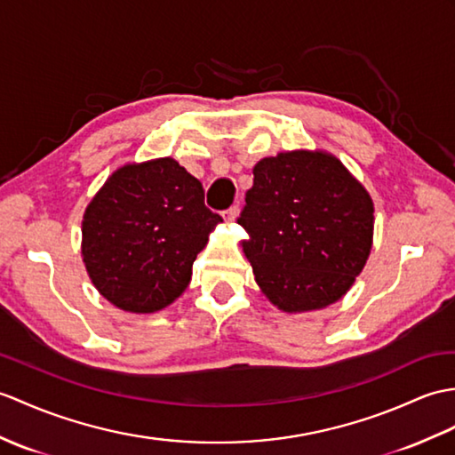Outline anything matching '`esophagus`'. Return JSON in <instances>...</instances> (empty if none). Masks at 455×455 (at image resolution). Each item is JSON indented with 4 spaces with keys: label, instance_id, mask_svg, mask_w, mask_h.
<instances>
[{
    "label": "esophagus",
    "instance_id": "34e87169",
    "mask_svg": "<svg viewBox=\"0 0 455 455\" xmlns=\"http://www.w3.org/2000/svg\"><path fill=\"white\" fill-rule=\"evenodd\" d=\"M238 215V205H232L230 209L223 211V219L227 220V223H230V220H235Z\"/></svg>",
    "mask_w": 455,
    "mask_h": 455
}]
</instances>
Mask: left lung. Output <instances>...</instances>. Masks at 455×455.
<instances>
[{"instance_id": "8db88e82", "label": "left lung", "mask_w": 455, "mask_h": 455, "mask_svg": "<svg viewBox=\"0 0 455 455\" xmlns=\"http://www.w3.org/2000/svg\"><path fill=\"white\" fill-rule=\"evenodd\" d=\"M238 225L261 292L283 312L320 310L353 287L371 256L374 204L339 158L287 151L253 166Z\"/></svg>"}]
</instances>
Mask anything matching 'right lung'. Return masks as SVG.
I'll return each instance as SVG.
<instances>
[{"label": "right lung", "instance_id": "add662e5", "mask_svg": "<svg viewBox=\"0 0 455 455\" xmlns=\"http://www.w3.org/2000/svg\"><path fill=\"white\" fill-rule=\"evenodd\" d=\"M174 158L118 168L83 215L81 253L94 287L120 310L151 314L186 291L220 220Z\"/></svg>", "mask_w": 455, "mask_h": 455}]
</instances>
